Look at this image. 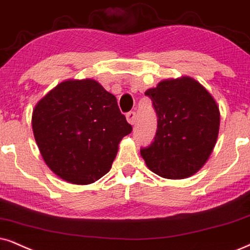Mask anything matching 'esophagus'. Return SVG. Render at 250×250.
<instances>
[{
  "mask_svg": "<svg viewBox=\"0 0 250 250\" xmlns=\"http://www.w3.org/2000/svg\"><path fill=\"white\" fill-rule=\"evenodd\" d=\"M125 118H127V121L130 123V125H135V122H136V113L135 112L127 113Z\"/></svg>",
  "mask_w": 250,
  "mask_h": 250,
  "instance_id": "1",
  "label": "esophagus"
}]
</instances>
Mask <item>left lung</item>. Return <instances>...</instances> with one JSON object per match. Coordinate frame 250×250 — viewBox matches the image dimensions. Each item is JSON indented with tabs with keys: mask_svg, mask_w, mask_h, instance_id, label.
<instances>
[{
	"mask_svg": "<svg viewBox=\"0 0 250 250\" xmlns=\"http://www.w3.org/2000/svg\"><path fill=\"white\" fill-rule=\"evenodd\" d=\"M158 115L154 142L142 148L148 169L165 179H186L208 162L217 143L219 106L209 91L189 76L159 82L148 88Z\"/></svg>",
	"mask_w": 250,
	"mask_h": 250,
	"instance_id": "8db88e82",
	"label": "left lung"
}]
</instances>
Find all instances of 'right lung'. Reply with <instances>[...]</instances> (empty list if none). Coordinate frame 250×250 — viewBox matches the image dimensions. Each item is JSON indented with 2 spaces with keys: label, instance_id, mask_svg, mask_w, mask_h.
<instances>
[{
  "label": "right lung",
  "instance_id": "right-lung-1",
  "mask_svg": "<svg viewBox=\"0 0 250 250\" xmlns=\"http://www.w3.org/2000/svg\"><path fill=\"white\" fill-rule=\"evenodd\" d=\"M32 129L46 165L72 185L108 173L120 142L132 130L116 98L91 78L63 81L41 98Z\"/></svg>",
  "mask_w": 250,
  "mask_h": 250
}]
</instances>
